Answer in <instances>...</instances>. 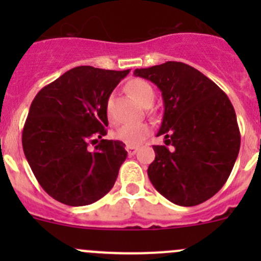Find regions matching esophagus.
<instances>
[{
	"mask_svg": "<svg viewBox=\"0 0 261 261\" xmlns=\"http://www.w3.org/2000/svg\"><path fill=\"white\" fill-rule=\"evenodd\" d=\"M126 150H127L128 155H135V154H136V151H138V147L127 145V146H126Z\"/></svg>",
	"mask_w": 261,
	"mask_h": 261,
	"instance_id": "1",
	"label": "esophagus"
}]
</instances>
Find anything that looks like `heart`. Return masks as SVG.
I'll list each match as a JSON object with an SVG mask.
<instances>
[{
    "instance_id": "heart-1",
    "label": "heart",
    "mask_w": 261,
    "mask_h": 261,
    "mask_svg": "<svg viewBox=\"0 0 261 261\" xmlns=\"http://www.w3.org/2000/svg\"><path fill=\"white\" fill-rule=\"evenodd\" d=\"M128 94L136 99L143 106L149 107L155 98V92L149 82L135 78L126 84ZM106 114L110 120H112V98L110 97L106 103ZM150 126L146 123H125L114 133V136L117 140L122 141L126 145L138 146L150 135Z\"/></svg>"
}]
</instances>
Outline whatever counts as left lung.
<instances>
[{
    "label": "left lung",
    "mask_w": 261,
    "mask_h": 261,
    "mask_svg": "<svg viewBox=\"0 0 261 261\" xmlns=\"http://www.w3.org/2000/svg\"><path fill=\"white\" fill-rule=\"evenodd\" d=\"M156 84L164 116L147 175L162 196L178 206L203 203L223 187L240 150L235 110L225 92L196 68L167 62L135 69Z\"/></svg>",
    "instance_id": "8db88e82"
}]
</instances>
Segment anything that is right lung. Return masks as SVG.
I'll return each mask as SVG.
<instances>
[{
	"instance_id": "obj_1",
	"label": "right lung",
	"mask_w": 261,
	"mask_h": 261,
	"mask_svg": "<svg viewBox=\"0 0 261 261\" xmlns=\"http://www.w3.org/2000/svg\"><path fill=\"white\" fill-rule=\"evenodd\" d=\"M128 73L75 67L34 98L22 130L23 152L41 188L60 203L87 206L114 187L127 151L122 141L103 139L106 103Z\"/></svg>"
}]
</instances>
